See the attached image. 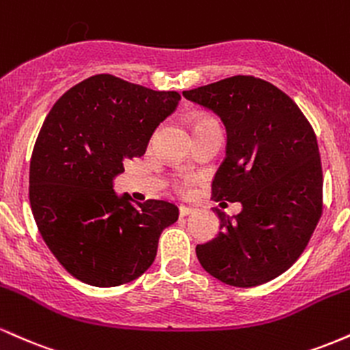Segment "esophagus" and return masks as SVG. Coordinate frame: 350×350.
I'll list each match as a JSON object with an SVG mask.
<instances>
[{
  "instance_id": "obj_1",
  "label": "esophagus",
  "mask_w": 350,
  "mask_h": 350,
  "mask_svg": "<svg viewBox=\"0 0 350 350\" xmlns=\"http://www.w3.org/2000/svg\"><path fill=\"white\" fill-rule=\"evenodd\" d=\"M192 211H194V208H192L191 206H184V204H183V206H179V214L183 215V217L189 215V214H191Z\"/></svg>"
}]
</instances>
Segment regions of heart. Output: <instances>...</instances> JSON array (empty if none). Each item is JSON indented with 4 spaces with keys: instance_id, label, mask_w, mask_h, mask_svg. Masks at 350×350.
Instances as JSON below:
<instances>
[{
    "instance_id": "heart-1",
    "label": "heart",
    "mask_w": 350,
    "mask_h": 350,
    "mask_svg": "<svg viewBox=\"0 0 350 350\" xmlns=\"http://www.w3.org/2000/svg\"><path fill=\"white\" fill-rule=\"evenodd\" d=\"M206 123H214V120H212V118H207V116H202V118H199L198 122H196L194 128H196V126H199V124H206Z\"/></svg>"
}]
</instances>
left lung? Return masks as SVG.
<instances>
[{
  "instance_id": "8db88e82",
  "label": "left lung",
  "mask_w": 350,
  "mask_h": 350,
  "mask_svg": "<svg viewBox=\"0 0 350 350\" xmlns=\"http://www.w3.org/2000/svg\"><path fill=\"white\" fill-rule=\"evenodd\" d=\"M183 95L226 124L227 154L212 180V199L242 204L235 217L214 208L220 232L196 247L199 262L230 286L275 280L299 258L323 214L314 130L284 92L252 75Z\"/></svg>"
}]
</instances>
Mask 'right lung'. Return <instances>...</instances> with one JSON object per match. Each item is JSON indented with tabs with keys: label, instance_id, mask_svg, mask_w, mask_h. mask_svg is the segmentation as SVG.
<instances>
[{
	"label": "right lung",
	"instance_id": "1",
	"mask_svg": "<svg viewBox=\"0 0 350 350\" xmlns=\"http://www.w3.org/2000/svg\"><path fill=\"white\" fill-rule=\"evenodd\" d=\"M178 92H158L110 74L83 80L44 120L29 166V202L44 242L72 276L98 288L142 276L179 208L133 204L113 191L124 161L143 156Z\"/></svg>",
	"mask_w": 350,
	"mask_h": 350
}]
</instances>
